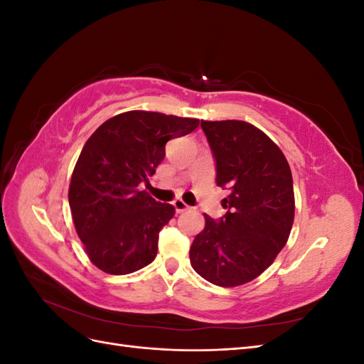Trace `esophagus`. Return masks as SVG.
<instances>
[{"instance_id":"obj_1","label":"esophagus","mask_w":364,"mask_h":364,"mask_svg":"<svg viewBox=\"0 0 364 364\" xmlns=\"http://www.w3.org/2000/svg\"><path fill=\"white\" fill-rule=\"evenodd\" d=\"M173 205H174V209H176V213H178V214L185 213V211H188V209H190V206L186 205L183 200H181V199L174 200V202H173Z\"/></svg>"}]
</instances>
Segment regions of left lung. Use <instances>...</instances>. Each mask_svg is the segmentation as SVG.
Here are the masks:
<instances>
[{
    "mask_svg": "<svg viewBox=\"0 0 364 364\" xmlns=\"http://www.w3.org/2000/svg\"><path fill=\"white\" fill-rule=\"evenodd\" d=\"M215 161V183L229 196L226 214H205L190 261L220 287L243 285L266 270L282 250L294 220L290 165L274 142L246 121H202Z\"/></svg>",
    "mask_w": 364,
    "mask_h": 364,
    "instance_id": "obj_1",
    "label": "left lung"
}]
</instances>
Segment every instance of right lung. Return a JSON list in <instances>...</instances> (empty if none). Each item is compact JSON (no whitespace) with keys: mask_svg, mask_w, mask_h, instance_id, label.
<instances>
[{"mask_svg":"<svg viewBox=\"0 0 364 364\" xmlns=\"http://www.w3.org/2000/svg\"><path fill=\"white\" fill-rule=\"evenodd\" d=\"M199 119L159 112L115 115L86 141L73 171L68 200L77 235L94 266L127 274L156 257L159 230L174 215L139 183L165 158V144L188 135Z\"/></svg>","mask_w":364,"mask_h":364,"instance_id":"add662e5","label":"right lung"}]
</instances>
